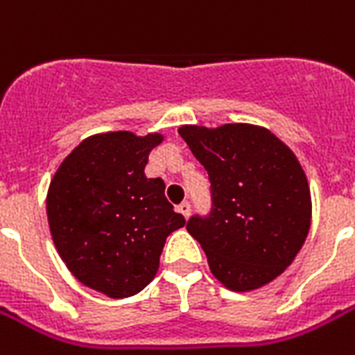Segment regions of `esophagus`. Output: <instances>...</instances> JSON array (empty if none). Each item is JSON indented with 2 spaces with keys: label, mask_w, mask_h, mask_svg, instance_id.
I'll use <instances>...</instances> for the list:
<instances>
[{
  "label": "esophagus",
  "mask_w": 355,
  "mask_h": 355,
  "mask_svg": "<svg viewBox=\"0 0 355 355\" xmlns=\"http://www.w3.org/2000/svg\"><path fill=\"white\" fill-rule=\"evenodd\" d=\"M177 210L180 211V214H182V216L186 217V219H188L189 214H191V205H189L188 200H184V202H180V205L177 206Z\"/></svg>",
  "instance_id": "obj_1"
}]
</instances>
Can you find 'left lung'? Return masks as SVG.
Returning a JSON list of instances; mask_svg holds the SVG:
<instances>
[{
  "label": "left lung",
  "mask_w": 355,
  "mask_h": 355,
  "mask_svg": "<svg viewBox=\"0 0 355 355\" xmlns=\"http://www.w3.org/2000/svg\"><path fill=\"white\" fill-rule=\"evenodd\" d=\"M178 134L211 184V211L186 225L211 275L237 293L272 282L293 263L311 225L308 178L295 153L248 123L184 125Z\"/></svg>",
  "instance_id": "obj_1"
}]
</instances>
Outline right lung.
Wrapping results in <instances>:
<instances>
[{
	"instance_id": "right-lung-1",
	"label": "right lung",
	"mask_w": 355,
	"mask_h": 355,
	"mask_svg": "<svg viewBox=\"0 0 355 355\" xmlns=\"http://www.w3.org/2000/svg\"><path fill=\"white\" fill-rule=\"evenodd\" d=\"M158 132L127 130L83 139L47 191L53 243L71 275L110 298L139 293L155 278L167 236L186 225L162 178L145 177Z\"/></svg>"
}]
</instances>
